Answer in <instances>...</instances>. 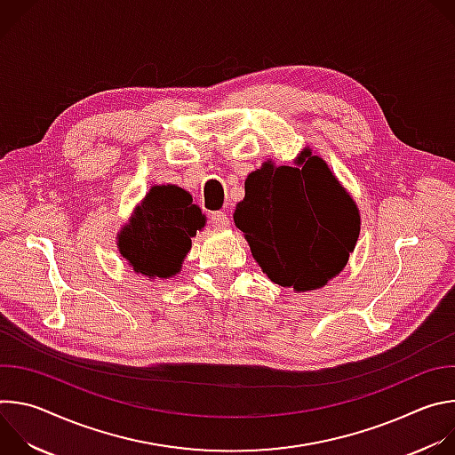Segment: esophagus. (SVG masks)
<instances>
[{"instance_id":"esophagus-1","label":"esophagus","mask_w":455,"mask_h":455,"mask_svg":"<svg viewBox=\"0 0 455 455\" xmlns=\"http://www.w3.org/2000/svg\"><path fill=\"white\" fill-rule=\"evenodd\" d=\"M211 223H212L214 227H228V225H230V220H228V216H227L225 212L216 211V212L211 214Z\"/></svg>"}]
</instances>
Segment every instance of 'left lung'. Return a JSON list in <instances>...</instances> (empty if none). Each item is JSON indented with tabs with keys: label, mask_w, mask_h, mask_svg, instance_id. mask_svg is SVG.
Listing matches in <instances>:
<instances>
[{
	"label": "left lung",
	"mask_w": 455,
	"mask_h": 455,
	"mask_svg": "<svg viewBox=\"0 0 455 455\" xmlns=\"http://www.w3.org/2000/svg\"><path fill=\"white\" fill-rule=\"evenodd\" d=\"M234 223L263 272L297 291L316 290L340 274L360 234L355 202L309 149L297 167L268 162L248 174Z\"/></svg>",
	"instance_id": "1"
}]
</instances>
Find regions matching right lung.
Segmentation results:
<instances>
[{"mask_svg":"<svg viewBox=\"0 0 455 455\" xmlns=\"http://www.w3.org/2000/svg\"><path fill=\"white\" fill-rule=\"evenodd\" d=\"M204 227L205 216L192 205L188 192L176 185H156L118 234V248L135 272L171 277L181 268L190 237Z\"/></svg>","mask_w":455,"mask_h":455,"instance_id":"obj_1","label":"right lung"}]
</instances>
